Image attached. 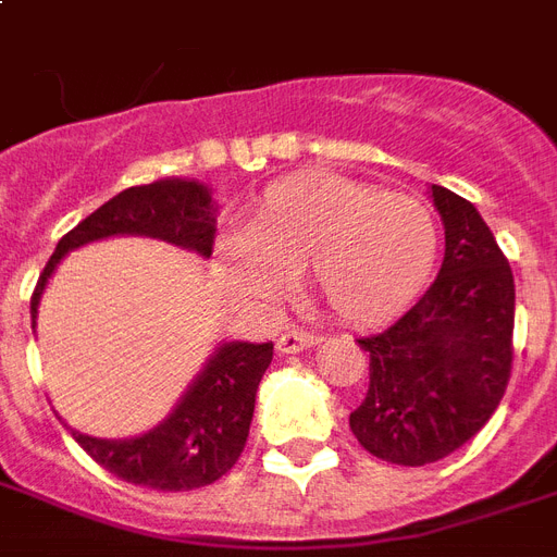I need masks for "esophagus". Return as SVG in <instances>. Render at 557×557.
Segmentation results:
<instances>
[{
    "mask_svg": "<svg viewBox=\"0 0 557 557\" xmlns=\"http://www.w3.org/2000/svg\"><path fill=\"white\" fill-rule=\"evenodd\" d=\"M318 335L314 332H306V330H288L283 332L277 338V349L283 352V356H288V352H304V349L314 347L318 344Z\"/></svg>",
    "mask_w": 557,
    "mask_h": 557,
    "instance_id": "34e87169",
    "label": "esophagus"
}]
</instances>
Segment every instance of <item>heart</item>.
<instances>
[{"label":"heart","mask_w":557,"mask_h":557,"mask_svg":"<svg viewBox=\"0 0 557 557\" xmlns=\"http://www.w3.org/2000/svg\"><path fill=\"white\" fill-rule=\"evenodd\" d=\"M436 222L422 201L335 173H297L265 187L239 236L219 245L234 292L274 300L286 274L349 323L405 309L433 269Z\"/></svg>","instance_id":"b5f03b06"}]
</instances>
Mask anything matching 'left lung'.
<instances>
[{
    "label": "left lung",
    "mask_w": 557,
    "mask_h": 557,
    "mask_svg": "<svg viewBox=\"0 0 557 557\" xmlns=\"http://www.w3.org/2000/svg\"><path fill=\"white\" fill-rule=\"evenodd\" d=\"M445 225V260L419 304L379 335L370 387L349 428L372 457L428 466L462 448L500 405L511 375L515 277L500 245L448 187L431 185Z\"/></svg>",
    "instance_id": "left-lung-1"
}]
</instances>
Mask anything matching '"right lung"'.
<instances>
[{"mask_svg":"<svg viewBox=\"0 0 557 557\" xmlns=\"http://www.w3.org/2000/svg\"><path fill=\"white\" fill-rule=\"evenodd\" d=\"M152 236L210 257L216 234V201L190 178H159L152 185L126 187L57 243L30 297V321L37 326L39 297L65 253L107 236ZM274 344L227 341L193 379L173 413L152 431L133 440H98L69 428L74 442L109 474L156 492H190L216 483L243 454L253 419L262 372L269 370Z\"/></svg>","mask_w":557,"mask_h":557,"instance_id":"add662e5","label":"right lung"}]
</instances>
